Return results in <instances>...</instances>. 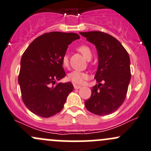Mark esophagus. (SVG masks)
<instances>
[{
  "label": "esophagus",
  "instance_id": "obj_1",
  "mask_svg": "<svg viewBox=\"0 0 151 151\" xmlns=\"http://www.w3.org/2000/svg\"><path fill=\"white\" fill-rule=\"evenodd\" d=\"M74 89H80V88H81V86H80V85H74Z\"/></svg>",
  "mask_w": 151,
  "mask_h": 151
}]
</instances>
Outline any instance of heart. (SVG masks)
Here are the masks:
<instances>
[{
  "mask_svg": "<svg viewBox=\"0 0 151 151\" xmlns=\"http://www.w3.org/2000/svg\"><path fill=\"white\" fill-rule=\"evenodd\" d=\"M77 51L80 52L86 60H91L92 58L93 52L91 48L87 45H81L77 47ZM62 64L64 67L68 66V58L67 55H64L62 58ZM88 78V74L85 72L78 71H73L68 74V79L72 82L74 84L82 85L84 83L85 80Z\"/></svg>",
  "mask_w": 151,
  "mask_h": 151,
  "instance_id": "heart-1",
  "label": "heart"
}]
</instances>
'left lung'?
I'll return each instance as SVG.
<instances>
[{
	"label": "left lung",
	"mask_w": 151,
	"mask_h": 151,
	"mask_svg": "<svg viewBox=\"0 0 151 151\" xmlns=\"http://www.w3.org/2000/svg\"><path fill=\"white\" fill-rule=\"evenodd\" d=\"M96 47L99 66L91 96L85 101L88 111L107 115L123 104L131 80L130 58L126 49L115 37L101 31L80 32Z\"/></svg>",
	"instance_id": "8db88e82"
}]
</instances>
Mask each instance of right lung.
I'll list each match as a JSON object with an SVG mask.
<instances>
[{"instance_id": "obj_1", "label": "right lung", "mask_w": 151, "mask_h": 151, "mask_svg": "<svg viewBox=\"0 0 151 151\" xmlns=\"http://www.w3.org/2000/svg\"><path fill=\"white\" fill-rule=\"evenodd\" d=\"M80 36L50 32L35 39L24 52L18 82L24 104L35 115L49 118L63 108L72 83H59L66 76L62 58L68 45Z\"/></svg>"}]
</instances>
